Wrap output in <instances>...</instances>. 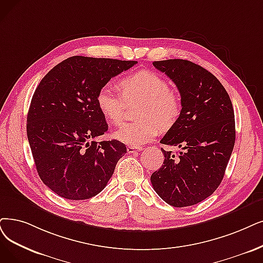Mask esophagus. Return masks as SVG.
Masks as SVG:
<instances>
[{"instance_id":"34e87169","label":"esophagus","mask_w":263,"mask_h":263,"mask_svg":"<svg viewBox=\"0 0 263 263\" xmlns=\"http://www.w3.org/2000/svg\"><path fill=\"white\" fill-rule=\"evenodd\" d=\"M142 146H132L129 145L127 148V152L128 153H135V152H139V151H142Z\"/></svg>"}]
</instances>
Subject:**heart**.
<instances>
[{
	"label": "heart",
	"instance_id": "heart-1",
	"mask_svg": "<svg viewBox=\"0 0 263 263\" xmlns=\"http://www.w3.org/2000/svg\"><path fill=\"white\" fill-rule=\"evenodd\" d=\"M122 93L111 84L103 85L96 97L101 114L112 124L123 121L126 102L140 103L139 121L126 123L114 133L120 141L139 146L151 141L162 128H170L181 113V98L171 90L170 83L152 71L142 70L120 82Z\"/></svg>",
	"mask_w": 263,
	"mask_h": 263
}]
</instances>
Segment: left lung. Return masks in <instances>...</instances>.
<instances>
[{"label": "left lung", "instance_id": "left-lung-1", "mask_svg": "<svg viewBox=\"0 0 263 263\" xmlns=\"http://www.w3.org/2000/svg\"><path fill=\"white\" fill-rule=\"evenodd\" d=\"M180 92L181 113L161 143L176 145L177 155L162 148L164 163L151 176L154 191L174 207L192 206L221 183L235 143L231 99L219 80L183 59L154 61Z\"/></svg>", "mask_w": 263, "mask_h": 263}]
</instances>
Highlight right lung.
Wrapping results in <instances>:
<instances>
[{"label": "right lung", "instance_id": "right-lung-1", "mask_svg": "<svg viewBox=\"0 0 263 263\" xmlns=\"http://www.w3.org/2000/svg\"><path fill=\"white\" fill-rule=\"evenodd\" d=\"M137 61L73 56L52 68L36 87L27 136L41 180L72 201L106 187L126 146L93 139L108 132L98 109L99 89Z\"/></svg>", "mask_w": 263, "mask_h": 263}]
</instances>
